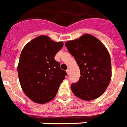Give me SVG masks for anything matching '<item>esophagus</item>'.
<instances>
[{
	"instance_id": "34e87169",
	"label": "esophagus",
	"mask_w": 127,
	"mask_h": 127,
	"mask_svg": "<svg viewBox=\"0 0 127 127\" xmlns=\"http://www.w3.org/2000/svg\"><path fill=\"white\" fill-rule=\"evenodd\" d=\"M66 72H67V75H69L70 74V71H69V69H67L66 70Z\"/></svg>"
}]
</instances>
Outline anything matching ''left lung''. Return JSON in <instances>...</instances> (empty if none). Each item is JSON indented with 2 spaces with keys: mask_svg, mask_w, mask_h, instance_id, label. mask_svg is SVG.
<instances>
[{
  "mask_svg": "<svg viewBox=\"0 0 127 127\" xmlns=\"http://www.w3.org/2000/svg\"><path fill=\"white\" fill-rule=\"evenodd\" d=\"M75 59L81 77L72 83L71 89L77 97L92 100L104 94L111 81V62L106 48L95 36L85 34L65 43Z\"/></svg>",
  "mask_w": 127,
  "mask_h": 127,
  "instance_id": "obj_1",
  "label": "left lung"
}]
</instances>
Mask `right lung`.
Listing matches in <instances>:
<instances>
[{
  "mask_svg": "<svg viewBox=\"0 0 127 127\" xmlns=\"http://www.w3.org/2000/svg\"><path fill=\"white\" fill-rule=\"evenodd\" d=\"M64 46L41 35L27 43L20 55L18 73L22 89L34 102L45 104L56 96L67 73L54 56Z\"/></svg>",
  "mask_w": 127,
  "mask_h": 127,
  "instance_id": "1",
  "label": "right lung"
}]
</instances>
